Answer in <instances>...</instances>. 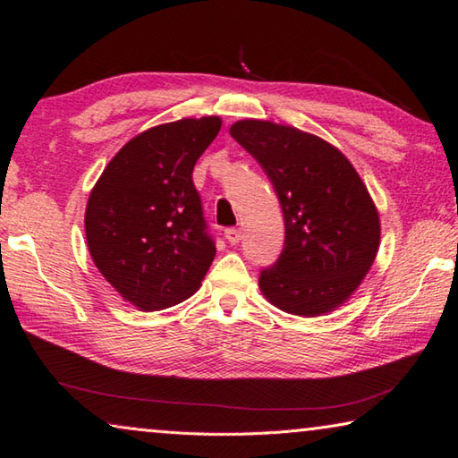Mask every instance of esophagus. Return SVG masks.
Returning a JSON list of instances; mask_svg holds the SVG:
<instances>
[{
  "mask_svg": "<svg viewBox=\"0 0 458 458\" xmlns=\"http://www.w3.org/2000/svg\"><path fill=\"white\" fill-rule=\"evenodd\" d=\"M224 238L228 240V244L236 246L238 242L242 240V230H238V228H228L226 232H224Z\"/></svg>",
  "mask_w": 458,
  "mask_h": 458,
  "instance_id": "esophagus-1",
  "label": "esophagus"
}]
</instances>
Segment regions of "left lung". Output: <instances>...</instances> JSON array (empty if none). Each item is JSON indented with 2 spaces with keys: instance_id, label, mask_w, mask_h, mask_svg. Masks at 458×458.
I'll return each mask as SVG.
<instances>
[{
  "instance_id": "1",
  "label": "left lung",
  "mask_w": 458,
  "mask_h": 458,
  "mask_svg": "<svg viewBox=\"0 0 458 458\" xmlns=\"http://www.w3.org/2000/svg\"><path fill=\"white\" fill-rule=\"evenodd\" d=\"M230 135L274 182L285 246L259 276L271 305L299 317L328 315L354 295L379 248V214L346 155L315 133L240 120Z\"/></svg>"
}]
</instances>
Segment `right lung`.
I'll return each instance as SVG.
<instances>
[{
  "label": "right lung",
  "instance_id": "obj_1",
  "mask_svg": "<svg viewBox=\"0 0 458 458\" xmlns=\"http://www.w3.org/2000/svg\"><path fill=\"white\" fill-rule=\"evenodd\" d=\"M222 128L182 118L135 135L106 165L84 214L86 244L104 279L140 310L197 293L216 256L192 169Z\"/></svg>",
  "mask_w": 458,
  "mask_h": 458
}]
</instances>
